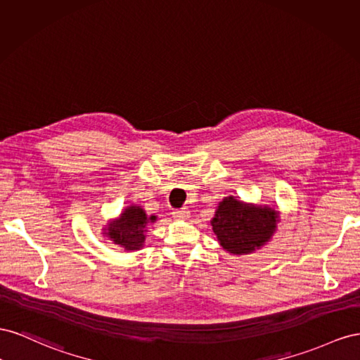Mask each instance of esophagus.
<instances>
[{"label":"esophagus","instance_id":"34e87169","mask_svg":"<svg viewBox=\"0 0 360 360\" xmlns=\"http://www.w3.org/2000/svg\"><path fill=\"white\" fill-rule=\"evenodd\" d=\"M172 214L174 219H188L190 217L188 208H176V210H173Z\"/></svg>","mask_w":360,"mask_h":360}]
</instances>
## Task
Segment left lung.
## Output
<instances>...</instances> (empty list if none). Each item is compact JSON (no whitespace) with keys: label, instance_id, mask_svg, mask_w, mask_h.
<instances>
[{"label":"left lung","instance_id":"8db88e82","mask_svg":"<svg viewBox=\"0 0 360 360\" xmlns=\"http://www.w3.org/2000/svg\"><path fill=\"white\" fill-rule=\"evenodd\" d=\"M277 212L266 207L245 205L233 198L220 202L211 221L224 250L244 255L259 249L276 231Z\"/></svg>","mask_w":360,"mask_h":360}]
</instances>
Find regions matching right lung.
Segmentation results:
<instances>
[{
    "label": "right lung",
    "mask_w": 360,
    "mask_h": 360,
    "mask_svg": "<svg viewBox=\"0 0 360 360\" xmlns=\"http://www.w3.org/2000/svg\"><path fill=\"white\" fill-rule=\"evenodd\" d=\"M150 221H155V215L148 219L140 207H128L122 212L120 219L116 223L108 226V237L115 241V244H120L127 250H137L141 248L145 241V226Z\"/></svg>",
    "instance_id": "1"
}]
</instances>
